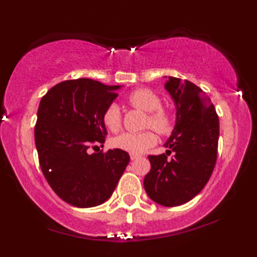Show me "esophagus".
<instances>
[{
    "label": "esophagus",
    "instance_id": "34e87169",
    "mask_svg": "<svg viewBox=\"0 0 257 257\" xmlns=\"http://www.w3.org/2000/svg\"><path fill=\"white\" fill-rule=\"evenodd\" d=\"M130 158H131V160H136L138 156H137V154H130Z\"/></svg>",
    "mask_w": 257,
    "mask_h": 257
}]
</instances>
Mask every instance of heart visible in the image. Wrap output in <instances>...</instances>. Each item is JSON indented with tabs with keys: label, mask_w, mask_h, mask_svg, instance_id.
Segmentation results:
<instances>
[{
	"label": "heart",
	"mask_w": 257,
	"mask_h": 257,
	"mask_svg": "<svg viewBox=\"0 0 257 257\" xmlns=\"http://www.w3.org/2000/svg\"><path fill=\"white\" fill-rule=\"evenodd\" d=\"M127 101L133 107L145 112L147 114L146 126L153 128L158 133L167 132L171 126V117L165 108L160 107V98L149 89H138L128 94ZM103 124L112 132L118 131L121 125V115L117 104H110L105 108L101 115ZM157 143L153 132L146 131L142 133L125 132L111 140L114 149L125 151L131 154H140L152 147Z\"/></svg>",
	"instance_id": "b5f03b06"
}]
</instances>
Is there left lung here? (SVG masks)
<instances>
[{
    "label": "left lung",
    "mask_w": 257,
    "mask_h": 257,
    "mask_svg": "<svg viewBox=\"0 0 257 257\" xmlns=\"http://www.w3.org/2000/svg\"><path fill=\"white\" fill-rule=\"evenodd\" d=\"M165 89L177 107L166 153L149 156L151 171L144 179L147 195L165 207L184 205L202 191L217 157L219 117L206 92L189 80L168 77ZM172 153L174 157L167 160Z\"/></svg>",
    "instance_id": "8db88e82"
}]
</instances>
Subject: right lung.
Returning a JSON list of instances; mask_svg holds the SVG:
<instances>
[{
	"label": "right lung",
	"instance_id": "right-lung-1",
	"mask_svg": "<svg viewBox=\"0 0 257 257\" xmlns=\"http://www.w3.org/2000/svg\"><path fill=\"white\" fill-rule=\"evenodd\" d=\"M119 85L97 80H64L42 97L35 125V144L48 184L70 205L87 208L106 201L130 161L125 151L87 153L105 142L101 120Z\"/></svg>",
	"mask_w": 257,
	"mask_h": 257
}]
</instances>
